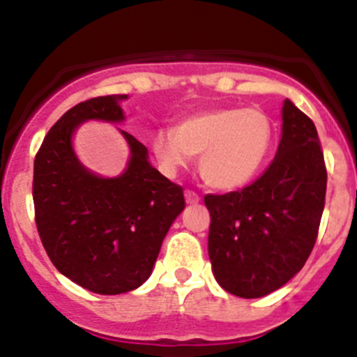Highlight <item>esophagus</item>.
<instances>
[{"label": "esophagus", "mask_w": 357, "mask_h": 357, "mask_svg": "<svg viewBox=\"0 0 357 357\" xmlns=\"http://www.w3.org/2000/svg\"><path fill=\"white\" fill-rule=\"evenodd\" d=\"M185 199L188 204H197V202L201 201V197H199V195L192 190H185Z\"/></svg>", "instance_id": "1"}]
</instances>
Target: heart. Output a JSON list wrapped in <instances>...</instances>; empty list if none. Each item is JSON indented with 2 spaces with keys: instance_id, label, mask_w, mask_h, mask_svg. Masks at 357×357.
Here are the masks:
<instances>
[{
  "instance_id": "b5f03b06",
  "label": "heart",
  "mask_w": 357,
  "mask_h": 357,
  "mask_svg": "<svg viewBox=\"0 0 357 357\" xmlns=\"http://www.w3.org/2000/svg\"><path fill=\"white\" fill-rule=\"evenodd\" d=\"M274 144V123L261 108H213L181 119L153 137L163 171L176 172L199 156L201 178L217 190H238L258 176Z\"/></svg>"
}]
</instances>
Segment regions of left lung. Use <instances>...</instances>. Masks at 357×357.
Returning <instances> with one entry per match:
<instances>
[{
  "label": "left lung",
  "instance_id": "obj_1",
  "mask_svg": "<svg viewBox=\"0 0 357 357\" xmlns=\"http://www.w3.org/2000/svg\"><path fill=\"white\" fill-rule=\"evenodd\" d=\"M281 140L261 178L240 192L206 195L208 255L220 287L258 298L287 284L313 250L327 172L313 121L284 99Z\"/></svg>",
  "mask_w": 357,
  "mask_h": 357
}]
</instances>
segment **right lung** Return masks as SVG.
I'll list each match as a JSON object with an SVG mask.
<instances>
[{"label": "right lung", "mask_w": 357, "mask_h": 357, "mask_svg": "<svg viewBox=\"0 0 357 357\" xmlns=\"http://www.w3.org/2000/svg\"><path fill=\"white\" fill-rule=\"evenodd\" d=\"M126 94L102 96L67 110L35 156V222L47 256L70 281L101 295H119L149 279L172 222L185 210L181 186L160 174L142 142L123 130L126 169L99 176L73 146L83 123L126 121Z\"/></svg>", "instance_id": "obj_1"}]
</instances>
